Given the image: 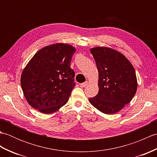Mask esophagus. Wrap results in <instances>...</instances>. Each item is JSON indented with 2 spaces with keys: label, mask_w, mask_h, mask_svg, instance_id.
Wrapping results in <instances>:
<instances>
[{
  "label": "esophagus",
  "mask_w": 157,
  "mask_h": 157,
  "mask_svg": "<svg viewBox=\"0 0 157 157\" xmlns=\"http://www.w3.org/2000/svg\"><path fill=\"white\" fill-rule=\"evenodd\" d=\"M87 84H88V82H85L84 83H82V84H80V87L84 88L86 86H87Z\"/></svg>",
  "instance_id": "esophagus-1"
}]
</instances>
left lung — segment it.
Segmentation results:
<instances>
[{
  "label": "left lung",
  "instance_id": "1",
  "mask_svg": "<svg viewBox=\"0 0 157 157\" xmlns=\"http://www.w3.org/2000/svg\"><path fill=\"white\" fill-rule=\"evenodd\" d=\"M98 71V93L89 101L98 111L111 115L128 104L137 90L135 69L125 56L108 47L90 49Z\"/></svg>",
  "mask_w": 157,
  "mask_h": 157
}]
</instances>
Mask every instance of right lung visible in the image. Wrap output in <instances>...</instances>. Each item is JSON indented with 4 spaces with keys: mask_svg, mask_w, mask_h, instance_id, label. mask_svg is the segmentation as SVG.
Returning a JSON list of instances; mask_svg holds the SVG:
<instances>
[{
    "mask_svg": "<svg viewBox=\"0 0 157 157\" xmlns=\"http://www.w3.org/2000/svg\"><path fill=\"white\" fill-rule=\"evenodd\" d=\"M75 48L56 43L41 48L28 62L21 76V88L28 104L44 114L57 111L69 98L75 72L70 67Z\"/></svg>",
    "mask_w": 157,
    "mask_h": 157,
    "instance_id": "right-lung-1",
    "label": "right lung"
}]
</instances>
